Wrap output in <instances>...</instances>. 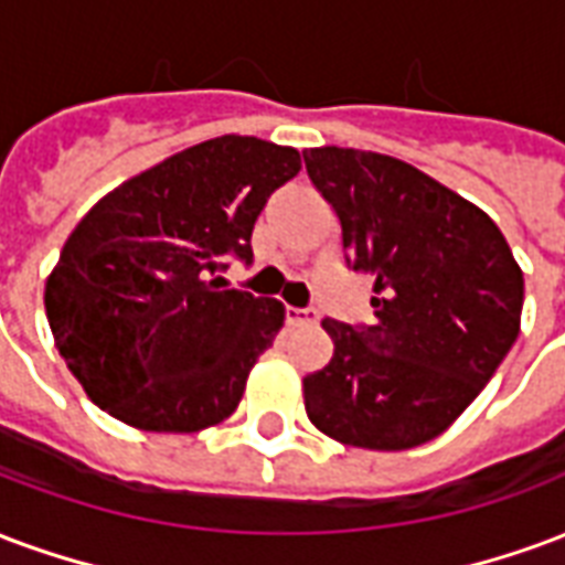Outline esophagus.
Here are the masks:
<instances>
[{"instance_id":"obj_1","label":"esophagus","mask_w":565,"mask_h":565,"mask_svg":"<svg viewBox=\"0 0 565 565\" xmlns=\"http://www.w3.org/2000/svg\"><path fill=\"white\" fill-rule=\"evenodd\" d=\"M287 323L290 326H315L317 323V311L311 308H287Z\"/></svg>"}]
</instances>
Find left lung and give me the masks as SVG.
Returning a JSON list of instances; mask_svg holds the SVG:
<instances>
[{"instance_id":"1","label":"left lung","mask_w":565,"mask_h":565,"mask_svg":"<svg viewBox=\"0 0 565 565\" xmlns=\"http://www.w3.org/2000/svg\"><path fill=\"white\" fill-rule=\"evenodd\" d=\"M353 269L374 275V323L323 320L329 365L302 380L326 437L377 452L434 440L494 377L521 332L524 271L488 212L407 161L308 149Z\"/></svg>"}]
</instances>
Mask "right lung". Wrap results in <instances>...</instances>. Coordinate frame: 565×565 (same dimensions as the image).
<instances>
[{"label":"right lung","mask_w":565,"mask_h":565,"mask_svg":"<svg viewBox=\"0 0 565 565\" xmlns=\"http://www.w3.org/2000/svg\"><path fill=\"white\" fill-rule=\"evenodd\" d=\"M294 146L224 134L137 173L71 230L44 284L50 332L83 392L140 431L194 434L239 407L284 305L221 290L224 257H250Z\"/></svg>","instance_id":"1"}]
</instances>
